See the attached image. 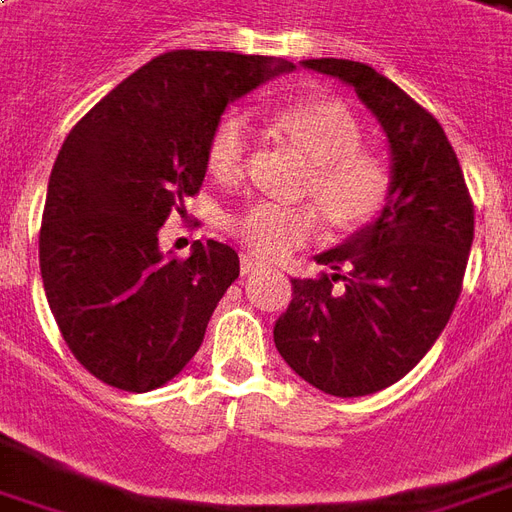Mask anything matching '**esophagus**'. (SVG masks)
<instances>
[{
  "label": "esophagus",
  "instance_id": "34e87169",
  "mask_svg": "<svg viewBox=\"0 0 512 512\" xmlns=\"http://www.w3.org/2000/svg\"><path fill=\"white\" fill-rule=\"evenodd\" d=\"M266 263L257 260L255 255H241V274H255V271H263Z\"/></svg>",
  "mask_w": 512,
  "mask_h": 512
}]
</instances>
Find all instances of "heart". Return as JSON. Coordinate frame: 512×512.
I'll list each match as a JSON object with an SVG mask.
<instances>
[{"instance_id": "1", "label": "heart", "mask_w": 512, "mask_h": 512, "mask_svg": "<svg viewBox=\"0 0 512 512\" xmlns=\"http://www.w3.org/2000/svg\"><path fill=\"white\" fill-rule=\"evenodd\" d=\"M276 132L298 143L314 160L306 195L342 230H361L382 217L393 195V168L377 149L363 146L358 116L339 100L314 97L290 102L271 116ZM252 154V132L244 116L225 113L206 143L211 179L236 184L244 179ZM320 230L314 206H279L260 200L230 217V233L255 255L282 257Z\"/></svg>"}]
</instances>
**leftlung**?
Masks as SVG:
<instances>
[{
	"label": "left lung",
	"mask_w": 512,
	"mask_h": 512,
	"mask_svg": "<svg viewBox=\"0 0 512 512\" xmlns=\"http://www.w3.org/2000/svg\"><path fill=\"white\" fill-rule=\"evenodd\" d=\"M304 67L350 83L380 119L393 157V195L372 225L323 252L317 279H293L276 320L279 355L331 396H369L415 369L456 309L475 206L448 135L410 94L350 59Z\"/></svg>",
	"instance_id": "left-lung-1"
}]
</instances>
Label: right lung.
<instances>
[{"mask_svg": "<svg viewBox=\"0 0 512 512\" xmlns=\"http://www.w3.org/2000/svg\"><path fill=\"white\" fill-rule=\"evenodd\" d=\"M293 64L230 51H168L105 94L64 138L40 225L48 306L78 363L146 393L198 352L238 255L195 241L160 252V227L206 176V143L227 102Z\"/></svg>", "mask_w": 512, "mask_h": 512, "instance_id": "add662e5", "label": "right lung"}]
</instances>
